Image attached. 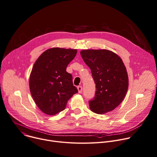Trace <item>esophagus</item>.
Wrapping results in <instances>:
<instances>
[{"instance_id": "34e87169", "label": "esophagus", "mask_w": 157, "mask_h": 157, "mask_svg": "<svg viewBox=\"0 0 157 157\" xmlns=\"http://www.w3.org/2000/svg\"><path fill=\"white\" fill-rule=\"evenodd\" d=\"M78 92L79 93H82V86H78Z\"/></svg>"}]
</instances>
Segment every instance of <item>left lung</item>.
<instances>
[{"instance_id":"1","label":"left lung","mask_w":157,"mask_h":157,"mask_svg":"<svg viewBox=\"0 0 157 157\" xmlns=\"http://www.w3.org/2000/svg\"><path fill=\"white\" fill-rule=\"evenodd\" d=\"M80 54L95 84V97L89 101L90 109L101 115L113 110L128 89V76L121 59L106 49L82 50Z\"/></svg>"}]
</instances>
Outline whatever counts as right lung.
Listing matches in <instances>:
<instances>
[{"label": "right lung", "mask_w": 157, "mask_h": 157, "mask_svg": "<svg viewBox=\"0 0 157 157\" xmlns=\"http://www.w3.org/2000/svg\"><path fill=\"white\" fill-rule=\"evenodd\" d=\"M76 49L54 47L47 49L34 63L29 77V89L39 109L48 115L65 110L68 100L78 91L67 72Z\"/></svg>", "instance_id": "1"}]
</instances>
